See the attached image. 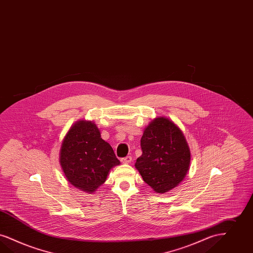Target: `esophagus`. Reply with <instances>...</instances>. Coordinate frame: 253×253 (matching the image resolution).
I'll use <instances>...</instances> for the list:
<instances>
[{
	"instance_id": "esophagus-1",
	"label": "esophagus",
	"mask_w": 253,
	"mask_h": 253,
	"mask_svg": "<svg viewBox=\"0 0 253 253\" xmlns=\"http://www.w3.org/2000/svg\"><path fill=\"white\" fill-rule=\"evenodd\" d=\"M122 162L123 163V164H129V163H131V156H126V157H124V158H122Z\"/></svg>"
}]
</instances>
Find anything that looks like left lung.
Masks as SVG:
<instances>
[{
	"label": "left lung",
	"mask_w": 253,
	"mask_h": 253,
	"mask_svg": "<svg viewBox=\"0 0 253 253\" xmlns=\"http://www.w3.org/2000/svg\"><path fill=\"white\" fill-rule=\"evenodd\" d=\"M140 142L136 169L154 192H169L185 178L190 167V150L182 131L168 118H156L144 130Z\"/></svg>",
	"instance_id": "1"
}]
</instances>
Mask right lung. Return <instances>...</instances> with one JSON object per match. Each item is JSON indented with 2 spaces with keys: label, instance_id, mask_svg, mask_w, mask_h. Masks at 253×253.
<instances>
[{
  "label": "right lung",
  "instance_id": "right-lung-1",
  "mask_svg": "<svg viewBox=\"0 0 253 253\" xmlns=\"http://www.w3.org/2000/svg\"><path fill=\"white\" fill-rule=\"evenodd\" d=\"M59 162L67 180L76 188L93 193L120 165L109 143L101 137L95 123L75 122L61 145Z\"/></svg>",
  "mask_w": 253,
  "mask_h": 253
}]
</instances>
